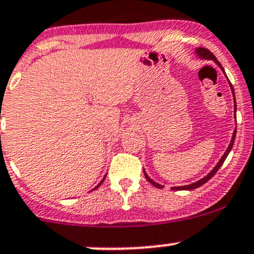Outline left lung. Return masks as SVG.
I'll use <instances>...</instances> for the list:
<instances>
[{
	"mask_svg": "<svg viewBox=\"0 0 254 254\" xmlns=\"http://www.w3.org/2000/svg\"><path fill=\"white\" fill-rule=\"evenodd\" d=\"M194 53H195V55L198 56L199 59H201V60H212V61H214V63L216 64V65L219 66L220 68H221V70H222V72L225 73V70H224V67H222V66H221V64H220L219 61L216 60V58H215V56H214V54H212L211 51H209V50H207V49H205V48H196L195 50H194ZM225 76H226V73H225ZM229 83H230V88H231V92H232V96H234V102H235V117H236V99H235V91H234V87H232L231 82L229 81ZM236 132H237V131H236V127H235L234 132H232V139H231V141H230V145L227 146L226 151H225V153H224V155H222V157L220 158V161H219V162L216 163V166H215V167L212 168V170L210 171V172L207 173V175H206L205 177H203V178H201V179H199V181L194 182V183L187 184V186H181V187H172V190H191V189H196V188H199V187H201V186H203V184H205L206 182L209 181V179H211L212 177L215 176V173H216L217 171H219V168L221 167V166H222V163L225 162V160H226V157H227V156H229L230 151H231L232 146H234V142H235V137H236ZM143 175H145L146 179H147V181L150 182V183L152 184L153 187H156V188H160V189L165 188V187H163L162 184L157 183V182H155V181H153V179H151L150 177H148L147 173H146V171H145V170H143Z\"/></svg>",
	"mask_w": 254,
	"mask_h": 254,
	"instance_id": "obj_1",
	"label": "left lung"
}]
</instances>
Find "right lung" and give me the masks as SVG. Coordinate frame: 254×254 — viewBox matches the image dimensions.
I'll use <instances>...</instances> for the list:
<instances>
[{"label":"right lung","mask_w":254,"mask_h":254,"mask_svg":"<svg viewBox=\"0 0 254 254\" xmlns=\"http://www.w3.org/2000/svg\"><path fill=\"white\" fill-rule=\"evenodd\" d=\"M106 177H107V175H106V176H104V178H103V179H102V181H101V182H99V184H98V186H97V187H94V188H93V189H92V190H94V189H97V188H98V187H99V186H101V184H102V183H103V182H104V179H106ZM92 190H91V191H92Z\"/></svg>","instance_id":"obj_1"}]
</instances>
